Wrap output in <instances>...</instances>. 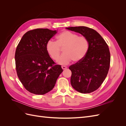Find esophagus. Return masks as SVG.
I'll list each match as a JSON object with an SVG mask.
<instances>
[{
  "instance_id": "1",
  "label": "esophagus",
  "mask_w": 126,
  "mask_h": 126,
  "mask_svg": "<svg viewBox=\"0 0 126 126\" xmlns=\"http://www.w3.org/2000/svg\"><path fill=\"white\" fill-rule=\"evenodd\" d=\"M62 69H63V70L64 69H67V67L66 66H62Z\"/></svg>"
}]
</instances>
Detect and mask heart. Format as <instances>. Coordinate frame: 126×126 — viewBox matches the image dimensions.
I'll return each instance as SVG.
<instances>
[{
    "instance_id": "b5f03b06",
    "label": "heart",
    "mask_w": 126,
    "mask_h": 126,
    "mask_svg": "<svg viewBox=\"0 0 126 126\" xmlns=\"http://www.w3.org/2000/svg\"><path fill=\"white\" fill-rule=\"evenodd\" d=\"M63 48V54L58 60L61 64H67L72 60L80 62L87 55L89 48V42L85 36H78L69 31H63L56 37V41H48L46 50L50 58L57 60Z\"/></svg>"
}]
</instances>
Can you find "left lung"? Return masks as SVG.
Here are the masks:
<instances>
[{
    "mask_svg": "<svg viewBox=\"0 0 126 126\" xmlns=\"http://www.w3.org/2000/svg\"><path fill=\"white\" fill-rule=\"evenodd\" d=\"M66 29L80 33L89 40V50L85 58L72 64L69 69L71 71L72 87L80 93H91L100 87L108 74L110 63L108 46L92 28L79 26Z\"/></svg>",
    "mask_w": 126,
    "mask_h": 126,
    "instance_id": "obj_1",
    "label": "left lung"
}]
</instances>
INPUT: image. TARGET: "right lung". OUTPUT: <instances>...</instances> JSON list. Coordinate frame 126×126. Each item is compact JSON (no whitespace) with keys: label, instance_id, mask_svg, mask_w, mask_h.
Here are the masks:
<instances>
[{"label":"right lung","instance_id":"1","mask_svg":"<svg viewBox=\"0 0 126 126\" xmlns=\"http://www.w3.org/2000/svg\"><path fill=\"white\" fill-rule=\"evenodd\" d=\"M56 30L39 28L24 34L15 52L18 77L25 88L35 94L51 91L63 70L56 64L46 50V45Z\"/></svg>","mask_w":126,"mask_h":126}]
</instances>
